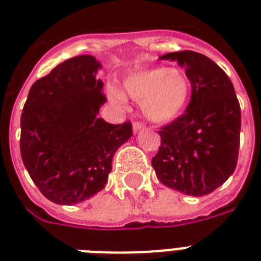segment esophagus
<instances>
[{"instance_id":"34e87169","label":"esophagus","mask_w":261,"mask_h":261,"mask_svg":"<svg viewBox=\"0 0 261 261\" xmlns=\"http://www.w3.org/2000/svg\"><path fill=\"white\" fill-rule=\"evenodd\" d=\"M143 124L142 123H139V122H135L134 124H133V130H134V133H138V131L143 130Z\"/></svg>"}]
</instances>
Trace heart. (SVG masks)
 <instances>
[{
    "label": "heart",
    "mask_w": 261,
    "mask_h": 261,
    "mask_svg": "<svg viewBox=\"0 0 261 261\" xmlns=\"http://www.w3.org/2000/svg\"><path fill=\"white\" fill-rule=\"evenodd\" d=\"M123 92L141 102L143 116L149 122L167 124L184 112L191 96V83L184 71L167 66H151L128 73L123 79ZM116 102L124 100L122 92L111 90Z\"/></svg>",
    "instance_id": "1"
}]
</instances>
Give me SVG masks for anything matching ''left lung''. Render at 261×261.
<instances>
[{
    "label": "left lung",
    "mask_w": 261,
    "mask_h": 261,
    "mask_svg": "<svg viewBox=\"0 0 261 261\" xmlns=\"http://www.w3.org/2000/svg\"><path fill=\"white\" fill-rule=\"evenodd\" d=\"M161 59L186 69L192 92L184 114L159 131L161 146L151 165L164 186L204 196L222 186L236 169L240 102L226 73L206 55L177 51Z\"/></svg>",
    "instance_id": "left-lung-1"
}]
</instances>
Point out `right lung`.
I'll list each match as a JSON object with an SVG mask.
<instances>
[{
  "label": "right lung",
  "mask_w": 261,
  "mask_h": 261,
  "mask_svg": "<svg viewBox=\"0 0 261 261\" xmlns=\"http://www.w3.org/2000/svg\"><path fill=\"white\" fill-rule=\"evenodd\" d=\"M100 69L92 55L59 63L31 87L22 108V163L57 204H77L101 191L115 151L133 135L130 122L110 124L97 116L107 101Z\"/></svg>",
  "instance_id": "add662e5"
}]
</instances>
